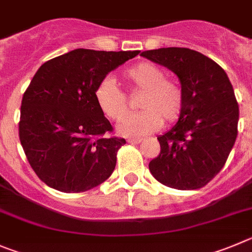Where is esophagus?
I'll list each match as a JSON object with an SVG mask.
<instances>
[{
    "mask_svg": "<svg viewBox=\"0 0 252 252\" xmlns=\"http://www.w3.org/2000/svg\"><path fill=\"white\" fill-rule=\"evenodd\" d=\"M142 141L141 137H136V138H128L127 142L128 144H140Z\"/></svg>",
    "mask_w": 252,
    "mask_h": 252,
    "instance_id": "obj_1",
    "label": "esophagus"
}]
</instances>
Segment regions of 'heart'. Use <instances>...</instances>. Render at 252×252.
Returning a JSON list of instances; mask_svg holds the SVG:
<instances>
[{"label": "heart", "instance_id": "b5f03b06", "mask_svg": "<svg viewBox=\"0 0 252 252\" xmlns=\"http://www.w3.org/2000/svg\"><path fill=\"white\" fill-rule=\"evenodd\" d=\"M124 80L132 91L142 92L138 101L140 114L125 120L119 133L126 137H140L158 131L165 122L179 121L185 108V94L181 85L166 77L161 67L150 62H138L124 72ZM96 105L111 121L120 122L128 115L130 106L125 92L111 78H105L94 92Z\"/></svg>", "mask_w": 252, "mask_h": 252}]
</instances>
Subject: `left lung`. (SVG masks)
Returning <instances> with one entry per match:
<instances>
[{
	"label": "left lung",
	"mask_w": 252,
	"mask_h": 252,
	"mask_svg": "<svg viewBox=\"0 0 252 252\" xmlns=\"http://www.w3.org/2000/svg\"><path fill=\"white\" fill-rule=\"evenodd\" d=\"M141 56L174 71L185 94L181 119L158 137L161 151L150 161V171L168 188H204L221 171L236 141L239 103L231 82L220 64L190 48H158Z\"/></svg>",
	"instance_id": "1"
}]
</instances>
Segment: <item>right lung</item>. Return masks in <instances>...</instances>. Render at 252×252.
Wrapping results in <instances>:
<instances>
[{
    "label": "right lung",
    "instance_id": "obj_1",
    "mask_svg": "<svg viewBox=\"0 0 252 252\" xmlns=\"http://www.w3.org/2000/svg\"><path fill=\"white\" fill-rule=\"evenodd\" d=\"M138 54L77 48L34 73L22 97L18 135L32 170L47 186L84 192L114 172L126 140L111 135L94 92L108 72Z\"/></svg>",
    "mask_w": 252,
    "mask_h": 252
}]
</instances>
